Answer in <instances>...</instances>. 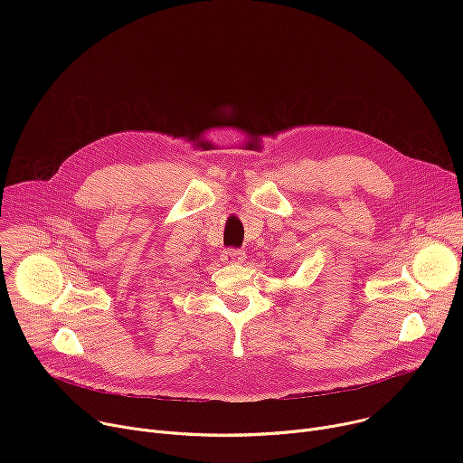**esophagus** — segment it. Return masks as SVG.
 Listing matches in <instances>:
<instances>
[{
  "label": "esophagus",
  "mask_w": 463,
  "mask_h": 463,
  "mask_svg": "<svg viewBox=\"0 0 463 463\" xmlns=\"http://www.w3.org/2000/svg\"><path fill=\"white\" fill-rule=\"evenodd\" d=\"M243 258H245V252L241 249L229 247L223 250V260H227V261H243Z\"/></svg>",
  "instance_id": "obj_1"
}]
</instances>
